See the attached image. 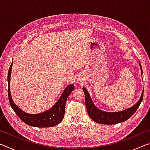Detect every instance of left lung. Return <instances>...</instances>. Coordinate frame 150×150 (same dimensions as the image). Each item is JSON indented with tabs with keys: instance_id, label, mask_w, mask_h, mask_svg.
I'll return each mask as SVG.
<instances>
[{
	"instance_id": "obj_1",
	"label": "left lung",
	"mask_w": 150,
	"mask_h": 150,
	"mask_svg": "<svg viewBox=\"0 0 150 150\" xmlns=\"http://www.w3.org/2000/svg\"><path fill=\"white\" fill-rule=\"evenodd\" d=\"M139 66L141 68V72L142 75V69L141 64L139 63ZM83 92L85 93V105L88 112V116L93 121L96 122L98 124H106V125H110V124H116L118 123L123 122L128 120L132 116L137 109L140 105L144 96V91H142L141 97L139 100L135 105L132 107L127 108L126 110H122L120 112H108L102 111L98 109L96 106L94 105L91 96L88 94V91L85 87H83Z\"/></svg>"
}]
</instances>
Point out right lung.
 I'll return each instance as SVG.
<instances>
[{"label":"right lung","instance_id":"obj_1","mask_svg":"<svg viewBox=\"0 0 150 150\" xmlns=\"http://www.w3.org/2000/svg\"><path fill=\"white\" fill-rule=\"evenodd\" d=\"M13 62H12L9 67L8 73V95L9 103L12 108L16 112L18 116L24 122V123L31 126L38 127V128H47V127H53L59 124L62 121L65 115V103L68 96L74 89V85H69L63 91L61 97L55 104L53 107L50 110H47L44 112L37 114V115H31L22 111L21 109L15 105L12 100L11 89H10V82H11V75L12 66Z\"/></svg>","mask_w":150,"mask_h":150}]
</instances>
